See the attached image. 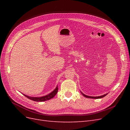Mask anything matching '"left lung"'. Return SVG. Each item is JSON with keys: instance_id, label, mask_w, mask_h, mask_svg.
Segmentation results:
<instances>
[{"instance_id": "obj_1", "label": "left lung", "mask_w": 130, "mask_h": 130, "mask_svg": "<svg viewBox=\"0 0 130 130\" xmlns=\"http://www.w3.org/2000/svg\"><path fill=\"white\" fill-rule=\"evenodd\" d=\"M82 93V95H83L84 96H85L86 98H91V99H100V98H104V96H105L106 95H107V94H105L103 95H101V96H88V95H86L85 94H83L82 92H81Z\"/></svg>"}]
</instances>
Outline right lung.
I'll return each instance as SVG.
<instances>
[{"mask_svg": "<svg viewBox=\"0 0 130 130\" xmlns=\"http://www.w3.org/2000/svg\"><path fill=\"white\" fill-rule=\"evenodd\" d=\"M58 92V86L56 87V88L52 92H51L50 93H49V94L45 96H41V97H31V96H29L25 95V94H23L24 96H25L26 98H28V99L33 100L35 101H40V102H42V101H45L46 100H49L53 98L55 95L56 94V93Z\"/></svg>", "mask_w": 130, "mask_h": 130, "instance_id": "obj_1", "label": "right lung"}]
</instances>
